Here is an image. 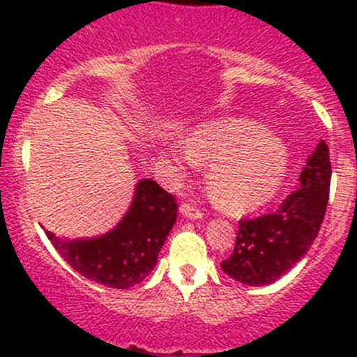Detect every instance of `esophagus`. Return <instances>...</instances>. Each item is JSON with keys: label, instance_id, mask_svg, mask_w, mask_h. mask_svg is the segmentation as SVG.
<instances>
[{"label": "esophagus", "instance_id": "esophagus-1", "mask_svg": "<svg viewBox=\"0 0 357 357\" xmlns=\"http://www.w3.org/2000/svg\"><path fill=\"white\" fill-rule=\"evenodd\" d=\"M181 213H182V216L189 218V220H200V218L204 216V214H202V211L197 209L195 206H191V204H182Z\"/></svg>", "mask_w": 357, "mask_h": 357}]
</instances>
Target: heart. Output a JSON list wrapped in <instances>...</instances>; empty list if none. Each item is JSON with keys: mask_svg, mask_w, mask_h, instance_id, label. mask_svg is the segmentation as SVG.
I'll use <instances>...</instances> for the list:
<instances>
[{"mask_svg": "<svg viewBox=\"0 0 357 357\" xmlns=\"http://www.w3.org/2000/svg\"><path fill=\"white\" fill-rule=\"evenodd\" d=\"M178 164L211 166L209 193L229 213L263 207L279 193L288 172V151L250 119L207 123L191 134Z\"/></svg>", "mask_w": 357, "mask_h": 357, "instance_id": "1", "label": "heart"}]
</instances>
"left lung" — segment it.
<instances>
[{"mask_svg":"<svg viewBox=\"0 0 357 357\" xmlns=\"http://www.w3.org/2000/svg\"><path fill=\"white\" fill-rule=\"evenodd\" d=\"M301 188L272 214L239 220L236 247L222 270L247 286L275 282L307 254L318 236L331 185L329 148L320 141L301 173Z\"/></svg>","mask_w":357,"mask_h":357,"instance_id":"1","label":"left lung"}]
</instances>
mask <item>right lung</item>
<instances>
[{
  "mask_svg": "<svg viewBox=\"0 0 357 357\" xmlns=\"http://www.w3.org/2000/svg\"><path fill=\"white\" fill-rule=\"evenodd\" d=\"M175 220V197L155 181L144 178L135 185L127 214L107 234L73 241L56 238L50 230L46 236L66 263L85 279L127 289L153 270Z\"/></svg>",
  "mask_w": 357,
  "mask_h": 357,
  "instance_id": "right-lung-1",
  "label": "right lung"
}]
</instances>
